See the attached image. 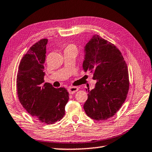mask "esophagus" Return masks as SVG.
<instances>
[{
	"instance_id": "34e87169",
	"label": "esophagus",
	"mask_w": 152,
	"mask_h": 152,
	"mask_svg": "<svg viewBox=\"0 0 152 152\" xmlns=\"http://www.w3.org/2000/svg\"><path fill=\"white\" fill-rule=\"evenodd\" d=\"M77 91H78V88L75 87V86H70V87H68V91L69 92V94H73Z\"/></svg>"
}]
</instances>
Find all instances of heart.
<instances>
[{
	"label": "heart",
	"mask_w": 152,
	"mask_h": 152,
	"mask_svg": "<svg viewBox=\"0 0 152 152\" xmlns=\"http://www.w3.org/2000/svg\"><path fill=\"white\" fill-rule=\"evenodd\" d=\"M66 49H73V50H75L76 51L77 48L76 45H69L67 46V47Z\"/></svg>",
	"instance_id": "heart-1"
}]
</instances>
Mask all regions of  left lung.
Here are the masks:
<instances>
[{
    "label": "left lung",
    "mask_w": 152,
    "mask_h": 152,
    "mask_svg": "<svg viewBox=\"0 0 152 152\" xmlns=\"http://www.w3.org/2000/svg\"><path fill=\"white\" fill-rule=\"evenodd\" d=\"M82 66L96 80L93 90H86V113L96 121L108 119L121 107L129 91V72L123 56L113 44L94 35L84 47Z\"/></svg>",
    "instance_id": "1"
}]
</instances>
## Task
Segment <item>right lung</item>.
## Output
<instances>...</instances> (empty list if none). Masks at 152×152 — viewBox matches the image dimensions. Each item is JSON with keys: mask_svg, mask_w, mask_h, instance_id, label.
I'll return each instance as SVG.
<instances>
[{"mask_svg": "<svg viewBox=\"0 0 152 152\" xmlns=\"http://www.w3.org/2000/svg\"><path fill=\"white\" fill-rule=\"evenodd\" d=\"M47 39L30 47L23 56L17 74V92L20 103L29 114L41 123L54 124L65 114L69 94L64 88L44 83Z\"/></svg>", "mask_w": 152, "mask_h": 152, "instance_id": "right-lung-1", "label": "right lung"}]
</instances>
